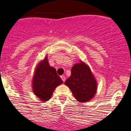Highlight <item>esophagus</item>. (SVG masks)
Segmentation results:
<instances>
[{"label": "esophagus", "mask_w": 131, "mask_h": 131, "mask_svg": "<svg viewBox=\"0 0 131 131\" xmlns=\"http://www.w3.org/2000/svg\"><path fill=\"white\" fill-rule=\"evenodd\" d=\"M60 77H61V79H62V80L63 81V82H64V81H65V79H66L65 77L64 76V75H62V76H60Z\"/></svg>", "instance_id": "1"}]
</instances>
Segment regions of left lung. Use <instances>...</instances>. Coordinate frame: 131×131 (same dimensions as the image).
Instances as JSON below:
<instances>
[{
	"label": "left lung",
	"mask_w": 131,
	"mask_h": 131,
	"mask_svg": "<svg viewBox=\"0 0 131 131\" xmlns=\"http://www.w3.org/2000/svg\"><path fill=\"white\" fill-rule=\"evenodd\" d=\"M64 83L70 88L77 100L80 102L90 101L97 90L96 81L89 67L83 62L73 66L71 77Z\"/></svg>",
	"instance_id": "obj_1"
}]
</instances>
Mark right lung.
Masks as SVG:
<instances>
[{
	"label": "right lung",
	"mask_w": 131,
	"mask_h": 131,
	"mask_svg": "<svg viewBox=\"0 0 131 131\" xmlns=\"http://www.w3.org/2000/svg\"><path fill=\"white\" fill-rule=\"evenodd\" d=\"M62 82L56 69L50 67L46 56L37 67L33 79V91L40 100L46 102L50 98L55 88Z\"/></svg>",
	"instance_id": "obj_1"
}]
</instances>
